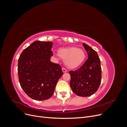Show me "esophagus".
<instances>
[{"label":"esophagus","instance_id":"esophagus-1","mask_svg":"<svg viewBox=\"0 0 127 127\" xmlns=\"http://www.w3.org/2000/svg\"><path fill=\"white\" fill-rule=\"evenodd\" d=\"M62 70H63V72H64V73L67 72V70H66L65 68H62Z\"/></svg>","mask_w":127,"mask_h":127}]
</instances>
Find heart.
<instances>
[{
    "label": "heart",
    "mask_w": 127,
    "mask_h": 127,
    "mask_svg": "<svg viewBox=\"0 0 127 127\" xmlns=\"http://www.w3.org/2000/svg\"><path fill=\"white\" fill-rule=\"evenodd\" d=\"M58 55L64 61L67 67L75 69L81 65L85 59L86 55L82 49L75 47L61 48Z\"/></svg>",
    "instance_id": "heart-1"
}]
</instances>
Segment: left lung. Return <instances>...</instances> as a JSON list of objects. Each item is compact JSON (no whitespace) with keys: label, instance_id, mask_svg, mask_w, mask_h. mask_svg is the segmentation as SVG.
Here are the masks:
<instances>
[{"label":"left lung","instance_id":"left-lung-1","mask_svg":"<svg viewBox=\"0 0 127 127\" xmlns=\"http://www.w3.org/2000/svg\"><path fill=\"white\" fill-rule=\"evenodd\" d=\"M83 44L87 52L88 59L78 70L69 73L72 92L79 96L86 97L95 93L100 85L101 67L97 52L87 44Z\"/></svg>","mask_w":127,"mask_h":127}]
</instances>
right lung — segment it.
Masks as SVG:
<instances>
[{"instance_id": "obj_1", "label": "right lung", "mask_w": 127, "mask_h": 127, "mask_svg": "<svg viewBox=\"0 0 127 127\" xmlns=\"http://www.w3.org/2000/svg\"><path fill=\"white\" fill-rule=\"evenodd\" d=\"M52 42L35 41L22 52L18 75L21 86L30 97L37 101L50 98L63 75L59 64L50 61Z\"/></svg>"}]
</instances>
